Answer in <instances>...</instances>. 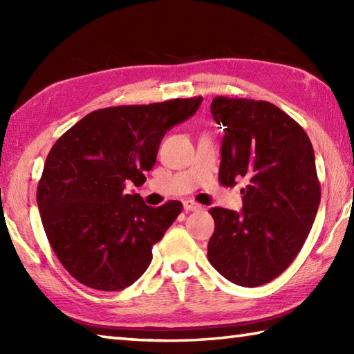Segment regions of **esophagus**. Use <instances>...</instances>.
<instances>
[{
  "instance_id": "34e87169",
  "label": "esophagus",
  "mask_w": 354,
  "mask_h": 354,
  "mask_svg": "<svg viewBox=\"0 0 354 354\" xmlns=\"http://www.w3.org/2000/svg\"><path fill=\"white\" fill-rule=\"evenodd\" d=\"M184 211L185 212H190V211H200L201 209V205H198V203H195L194 200H185L184 203Z\"/></svg>"
}]
</instances>
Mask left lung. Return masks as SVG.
Listing matches in <instances>:
<instances>
[{
  "label": "left lung",
  "mask_w": 354,
  "mask_h": 354,
  "mask_svg": "<svg viewBox=\"0 0 354 354\" xmlns=\"http://www.w3.org/2000/svg\"><path fill=\"white\" fill-rule=\"evenodd\" d=\"M215 122L225 127L218 179L241 190V212L209 209L215 230L207 259L243 287L279 277L301 250L320 205L314 148L304 129L268 101L215 97Z\"/></svg>",
  "instance_id": "8db88e82"
}]
</instances>
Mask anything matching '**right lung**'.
<instances>
[{
  "label": "right lung",
  "instance_id": "right-lung-1",
  "mask_svg": "<svg viewBox=\"0 0 354 354\" xmlns=\"http://www.w3.org/2000/svg\"><path fill=\"white\" fill-rule=\"evenodd\" d=\"M203 98L115 106L81 118L48 153L37 206L48 242L65 270L97 290H122L153 259V245L183 211L181 201L147 206L124 187L145 183L165 133Z\"/></svg>",
  "mask_w": 354,
  "mask_h": 354
}]
</instances>
